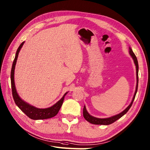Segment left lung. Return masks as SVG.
Listing matches in <instances>:
<instances>
[{"instance_id": "8db88e82", "label": "left lung", "mask_w": 150, "mask_h": 150, "mask_svg": "<svg viewBox=\"0 0 150 150\" xmlns=\"http://www.w3.org/2000/svg\"><path fill=\"white\" fill-rule=\"evenodd\" d=\"M129 54L131 56V57L132 58V59L134 60V62L135 64V65H136V79H137V83H136V91H135V93L134 95V97L132 98V100L131 101L130 104L128 105V107L123 110L122 112H121L118 115H116L115 116H111L109 118H96L94 117V116L90 115L88 112L86 106L85 105L83 108V116L85 119L86 120V121L90 123L94 124V125H110V124L114 123L115 122H116V120H118L119 118H120L122 116L125 115L126 113L127 112V111L129 110V109L130 108V107L132 106L133 102L134 100L135 97H136V95L137 93V87H138V71H139V65H138V62H137V57L135 55V54L134 53L133 51L131 48L130 47H129Z\"/></svg>"}]
</instances>
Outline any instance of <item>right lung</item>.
Wrapping results in <instances>:
<instances>
[{"mask_svg":"<svg viewBox=\"0 0 150 150\" xmlns=\"http://www.w3.org/2000/svg\"><path fill=\"white\" fill-rule=\"evenodd\" d=\"M24 42L25 41L21 44L16 51L15 58H14V60L13 61L12 65L11 72V82L12 93L14 103H15V104L17 105V106L19 108L25 115L32 120H44L54 117V116H56L58 114L62 105L63 104L64 97L68 92L65 93L63 96V97L60 98V100H58L57 103L53 105L52 106L45 109L38 108L35 106H33V105L30 104H29L28 103L24 101L23 99H21L17 92L15 84H14V69H15L18 54H19L20 51L21 47H22Z\"/></svg>","mask_w":150,"mask_h":150,"instance_id":"right-lung-1","label":"right lung"}]
</instances>
